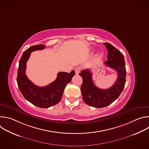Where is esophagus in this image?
Masks as SVG:
<instances>
[{
  "instance_id": "obj_1",
  "label": "esophagus",
  "mask_w": 149,
  "mask_h": 149,
  "mask_svg": "<svg viewBox=\"0 0 149 149\" xmlns=\"http://www.w3.org/2000/svg\"><path fill=\"white\" fill-rule=\"evenodd\" d=\"M75 74H76V75H78L80 71H81V68H80L79 67H77V68H75Z\"/></svg>"
}]
</instances>
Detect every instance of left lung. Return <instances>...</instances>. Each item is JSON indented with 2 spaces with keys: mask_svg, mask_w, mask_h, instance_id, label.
I'll list each match as a JSON object with an SVG mask.
<instances>
[{
  "mask_svg": "<svg viewBox=\"0 0 149 149\" xmlns=\"http://www.w3.org/2000/svg\"><path fill=\"white\" fill-rule=\"evenodd\" d=\"M108 51L107 60L104 64L116 70L118 77L109 89L102 90L95 86L93 81L92 74L88 70L81 71L79 75L82 78L81 91L85 103L95 108H102L111 104L120 96L125 83L126 70L124 55L109 43H103Z\"/></svg>",
  "mask_w": 149,
  "mask_h": 149,
  "instance_id": "1",
  "label": "left lung"
}]
</instances>
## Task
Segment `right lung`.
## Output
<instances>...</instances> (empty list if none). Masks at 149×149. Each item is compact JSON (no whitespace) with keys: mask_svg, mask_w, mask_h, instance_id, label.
Segmentation results:
<instances>
[{"mask_svg":"<svg viewBox=\"0 0 149 149\" xmlns=\"http://www.w3.org/2000/svg\"><path fill=\"white\" fill-rule=\"evenodd\" d=\"M46 46L42 44L32 46L24 52L19 63L17 83L20 91L24 98L40 108H48L58 104L62 96L67 84L75 75L73 70L70 73L60 72L56 79L45 87H38L26 75V62L32 52L42 50Z\"/></svg>","mask_w":149,"mask_h":149,"instance_id":"obj_1","label":"right lung"}]
</instances>
